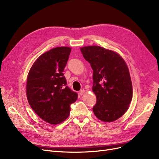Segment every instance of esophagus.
Here are the masks:
<instances>
[{
  "label": "esophagus",
  "mask_w": 159,
  "mask_h": 159,
  "mask_svg": "<svg viewBox=\"0 0 159 159\" xmlns=\"http://www.w3.org/2000/svg\"><path fill=\"white\" fill-rule=\"evenodd\" d=\"M85 92V90H84V89H81L80 90V95H82L83 94H84V93Z\"/></svg>",
  "instance_id": "esophagus-1"
}]
</instances>
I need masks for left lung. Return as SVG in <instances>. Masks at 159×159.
<instances>
[{
  "label": "left lung",
  "mask_w": 159,
  "mask_h": 159,
  "mask_svg": "<svg viewBox=\"0 0 159 159\" xmlns=\"http://www.w3.org/2000/svg\"><path fill=\"white\" fill-rule=\"evenodd\" d=\"M80 50L93 70L92 90L97 98L93 111L101 121H114L127 111L133 97L125 61L117 52L98 46Z\"/></svg>",
  "instance_id": "left-lung-1"
}]
</instances>
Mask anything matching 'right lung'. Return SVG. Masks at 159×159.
I'll use <instances>...</instances> for the list:
<instances>
[{
	"label": "right lung",
	"mask_w": 159,
	"mask_h": 159,
	"mask_svg": "<svg viewBox=\"0 0 159 159\" xmlns=\"http://www.w3.org/2000/svg\"><path fill=\"white\" fill-rule=\"evenodd\" d=\"M70 52L69 47H57L44 53L28 74V102L38 116L52 125L65 121L71 104L78 99V93L67 85L63 74Z\"/></svg>",
	"instance_id": "add662e5"
}]
</instances>
